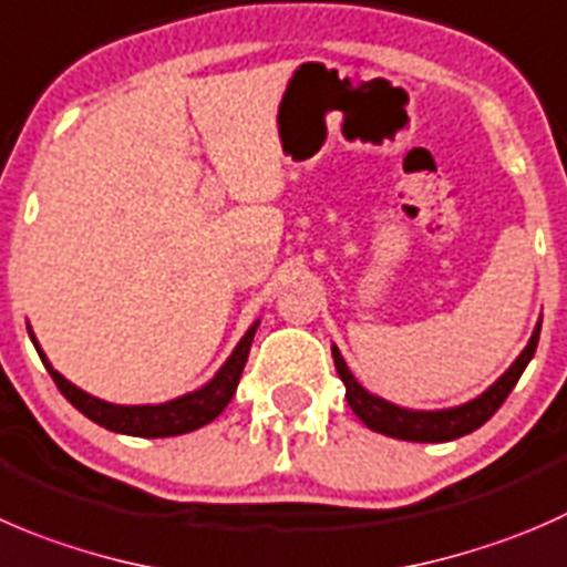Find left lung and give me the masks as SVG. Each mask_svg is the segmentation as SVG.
Here are the masks:
<instances>
[{
    "label": "left lung",
    "mask_w": 567,
    "mask_h": 567,
    "mask_svg": "<svg viewBox=\"0 0 567 567\" xmlns=\"http://www.w3.org/2000/svg\"><path fill=\"white\" fill-rule=\"evenodd\" d=\"M540 323H537L535 332H532L529 346H526V349L520 351L518 360L504 371V377H498L496 382H493L485 393L476 395L474 401L452 406V410H404V406L390 404V401L368 393V390L351 377L349 365H346V360L340 357L338 346H332V357L334 368H338V377L343 379L346 384V401H349L354 415L365 423L368 430L382 432V435L388 437H399V441L446 443L480 430L482 423L491 421L493 412L504 404V399H507L509 390L515 388V382L520 379L524 368L529 365V360L535 357L537 340H540Z\"/></svg>",
    "instance_id": "8db88e82"
}]
</instances>
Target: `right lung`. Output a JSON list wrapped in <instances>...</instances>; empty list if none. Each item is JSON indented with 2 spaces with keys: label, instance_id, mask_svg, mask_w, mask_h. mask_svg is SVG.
I'll return each mask as SVG.
<instances>
[{
  "label": "right lung",
  "instance_id": "right-lung-1",
  "mask_svg": "<svg viewBox=\"0 0 567 567\" xmlns=\"http://www.w3.org/2000/svg\"><path fill=\"white\" fill-rule=\"evenodd\" d=\"M255 321L249 327V332L240 338V343L235 346V351L229 354V360L218 368L216 377L205 384V388L194 390V393H185L179 399L166 401V404H135V406H124V404H110V401L96 399V395L85 393L76 384H71L69 379L60 377L52 365L47 362V354L38 346L35 334L32 329L27 327L30 332L32 343H35L38 357L43 360L47 371L52 373L54 384H58L60 393L76 406L85 417H91L93 423L104 426L110 432H118V435H132V437H174V435H185V432H194L205 423L216 421L218 415L224 412V406L233 401L235 390H238L240 373H244L246 360H249V349L251 340H255L257 332Z\"/></svg>",
  "mask_w": 567,
  "mask_h": 567
}]
</instances>
